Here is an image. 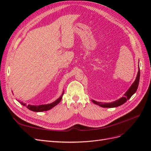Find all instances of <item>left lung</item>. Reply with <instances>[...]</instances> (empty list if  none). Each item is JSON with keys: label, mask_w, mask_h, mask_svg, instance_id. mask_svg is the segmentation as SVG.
<instances>
[{"label": "left lung", "mask_w": 151, "mask_h": 151, "mask_svg": "<svg viewBox=\"0 0 151 151\" xmlns=\"http://www.w3.org/2000/svg\"><path fill=\"white\" fill-rule=\"evenodd\" d=\"M139 79H140V68L139 67V71L137 73V77H136V79L134 81V83L132 84L130 88L129 89V90H128L126 92V93L124 94V96L121 98L119 99L116 100L115 101L109 103L98 102V101H94V100H92V101L94 104H96L99 105V106L103 108H114V107L119 106L120 105L124 104L127 100L129 99L132 97V96L136 92L139 84Z\"/></svg>", "instance_id": "obj_1"}]
</instances>
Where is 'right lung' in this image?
Segmentation results:
<instances>
[{"instance_id":"right-lung-1","label":"right lung","mask_w":151,"mask_h":151,"mask_svg":"<svg viewBox=\"0 0 151 151\" xmlns=\"http://www.w3.org/2000/svg\"><path fill=\"white\" fill-rule=\"evenodd\" d=\"M63 93H62V94L61 95V96L58 99H57L55 101H54L53 103H50V104H42V105H38V106H34V105H28V106H26V105L22 103V102H20V103L22 104V105H24V106H26V107L28 108L29 109H30V110L33 111H35V112H40V111H48L49 110V109H50L51 108H52L53 107L55 106L56 105H57L59 103H60V101H61V99L62 98V96H63Z\"/></svg>"}]
</instances>
